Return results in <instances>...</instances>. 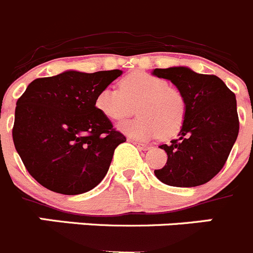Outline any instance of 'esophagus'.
Segmentation results:
<instances>
[{
	"label": "esophagus",
	"mask_w": 253,
	"mask_h": 253,
	"mask_svg": "<svg viewBox=\"0 0 253 253\" xmlns=\"http://www.w3.org/2000/svg\"><path fill=\"white\" fill-rule=\"evenodd\" d=\"M131 143H133V144L135 145V147L138 148V149H140V150H148V149H149V148H150L149 145H147V144H143V143L134 142V140H133V142H131Z\"/></svg>",
	"instance_id": "34e87169"
}]
</instances>
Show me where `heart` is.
I'll return each instance as SVG.
<instances>
[{"label":"heart","mask_w":253,"mask_h":253,"mask_svg":"<svg viewBox=\"0 0 253 253\" xmlns=\"http://www.w3.org/2000/svg\"><path fill=\"white\" fill-rule=\"evenodd\" d=\"M119 86L103 87L96 95L95 105L104 117L114 122L129 117L136 105L139 117L118 125L125 135L135 140H149L158 135L168 139L182 129L187 101L166 79L136 71L123 78Z\"/></svg>","instance_id":"obj_1"}]
</instances>
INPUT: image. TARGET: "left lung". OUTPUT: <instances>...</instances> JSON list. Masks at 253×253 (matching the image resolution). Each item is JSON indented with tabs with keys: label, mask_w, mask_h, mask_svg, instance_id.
<instances>
[{
	"label": "left lung",
	"mask_w": 253,
	"mask_h": 253,
	"mask_svg": "<svg viewBox=\"0 0 253 253\" xmlns=\"http://www.w3.org/2000/svg\"><path fill=\"white\" fill-rule=\"evenodd\" d=\"M184 95L187 114L178 136L166 150L168 159L154 174L164 184L197 187L223 168L240 130L236 95L216 75L197 74L184 66L154 69Z\"/></svg>",
	"instance_id": "left-lung-1"
}]
</instances>
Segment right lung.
Segmentation results:
<instances>
[{"label":"right lung","mask_w":253,"mask_h":253,"mask_svg":"<svg viewBox=\"0 0 253 253\" xmlns=\"http://www.w3.org/2000/svg\"><path fill=\"white\" fill-rule=\"evenodd\" d=\"M122 70L36 79L16 103L13 144L27 172L52 192L85 193L104 179L126 139L95 106Z\"/></svg>","instance_id":"1"}]
</instances>
